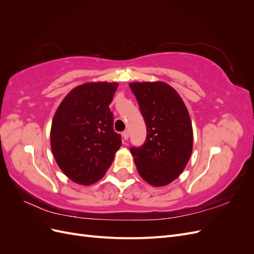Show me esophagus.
Listing matches in <instances>:
<instances>
[{
  "instance_id": "esophagus-1",
  "label": "esophagus",
  "mask_w": 254,
  "mask_h": 254,
  "mask_svg": "<svg viewBox=\"0 0 254 254\" xmlns=\"http://www.w3.org/2000/svg\"><path fill=\"white\" fill-rule=\"evenodd\" d=\"M122 135H123V139H124L125 141H127L128 140V137H129V132H128V130H126V131H124L122 133Z\"/></svg>"
}]
</instances>
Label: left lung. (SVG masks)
Segmentation results:
<instances>
[{"mask_svg":"<svg viewBox=\"0 0 254 254\" xmlns=\"http://www.w3.org/2000/svg\"><path fill=\"white\" fill-rule=\"evenodd\" d=\"M129 87L147 129L144 144L130 148L136 170L151 186H166L183 172L193 150L189 111L177 91L165 82H132Z\"/></svg>","mask_w":254,"mask_h":254,"instance_id":"8db88e82","label":"left lung"}]
</instances>
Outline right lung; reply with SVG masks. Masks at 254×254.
Wrapping results in <instances>:
<instances>
[{"mask_svg": "<svg viewBox=\"0 0 254 254\" xmlns=\"http://www.w3.org/2000/svg\"><path fill=\"white\" fill-rule=\"evenodd\" d=\"M117 82H88L74 88L54 115L51 147L60 170L72 181L90 186L102 179L121 145L109 105Z\"/></svg>", "mask_w": 254, "mask_h": 254, "instance_id": "1", "label": "right lung"}]
</instances>
